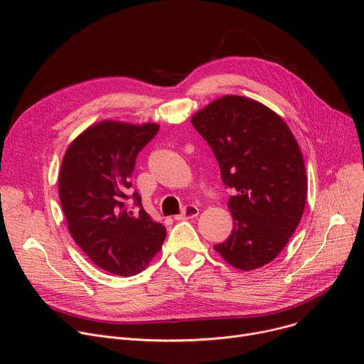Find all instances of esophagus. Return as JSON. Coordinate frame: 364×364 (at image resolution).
Returning <instances> with one entry per match:
<instances>
[{"label":"esophagus","instance_id":"esophagus-1","mask_svg":"<svg viewBox=\"0 0 364 364\" xmlns=\"http://www.w3.org/2000/svg\"><path fill=\"white\" fill-rule=\"evenodd\" d=\"M199 215V208L196 205H186L183 208V213L176 215L174 218L178 221H184V220H192L196 218Z\"/></svg>","mask_w":364,"mask_h":364}]
</instances>
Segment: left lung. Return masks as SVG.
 Returning <instances> with one entry per match:
<instances>
[{
  "label": "left lung",
  "mask_w": 364,
  "mask_h": 364,
  "mask_svg": "<svg viewBox=\"0 0 364 364\" xmlns=\"http://www.w3.org/2000/svg\"><path fill=\"white\" fill-rule=\"evenodd\" d=\"M213 149L225 187L232 235L214 250L230 265L250 272L273 261L301 221L307 176L289 127L267 106L225 95L192 118Z\"/></svg>",
  "instance_id": "1"
}]
</instances>
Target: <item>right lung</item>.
Returning a JSON list of instances; mask_svg holds the SVG:
<instances>
[{
  "mask_svg": "<svg viewBox=\"0 0 364 364\" xmlns=\"http://www.w3.org/2000/svg\"><path fill=\"white\" fill-rule=\"evenodd\" d=\"M158 131L156 124L103 121L76 137L62 162L59 196L69 232L112 274L140 273L166 237V228L143 209L141 196L131 193L136 159Z\"/></svg>",
  "mask_w": 364,
  "mask_h": 364,
  "instance_id": "1",
  "label": "right lung"
}]
</instances>
